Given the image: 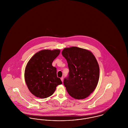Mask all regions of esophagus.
Masks as SVG:
<instances>
[{
	"instance_id": "34e87169",
	"label": "esophagus",
	"mask_w": 128,
	"mask_h": 128,
	"mask_svg": "<svg viewBox=\"0 0 128 128\" xmlns=\"http://www.w3.org/2000/svg\"><path fill=\"white\" fill-rule=\"evenodd\" d=\"M60 79H61V81L63 82V77H61Z\"/></svg>"
}]
</instances>
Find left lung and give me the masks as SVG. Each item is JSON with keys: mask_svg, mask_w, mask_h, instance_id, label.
Returning <instances> with one entry per match:
<instances>
[{"mask_svg": "<svg viewBox=\"0 0 128 128\" xmlns=\"http://www.w3.org/2000/svg\"><path fill=\"white\" fill-rule=\"evenodd\" d=\"M69 69L64 85L68 94L77 99L88 97L98 85L99 67L94 55L84 49L73 46L62 52Z\"/></svg>", "mask_w": 128, "mask_h": 128, "instance_id": "left-lung-1", "label": "left lung"}]
</instances>
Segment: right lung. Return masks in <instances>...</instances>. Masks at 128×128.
Listing matches in <instances>:
<instances>
[{
	"mask_svg": "<svg viewBox=\"0 0 128 128\" xmlns=\"http://www.w3.org/2000/svg\"><path fill=\"white\" fill-rule=\"evenodd\" d=\"M60 53V50H43L34 55L25 70V80L32 94L46 98L52 95L58 85L62 84L57 77L56 68L52 63Z\"/></svg>",
	"mask_w": 128,
	"mask_h": 128,
	"instance_id": "1",
	"label": "right lung"
}]
</instances>
